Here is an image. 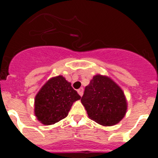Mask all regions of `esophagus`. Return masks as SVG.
<instances>
[{
	"label": "esophagus",
	"instance_id": "34e87169",
	"mask_svg": "<svg viewBox=\"0 0 158 158\" xmlns=\"http://www.w3.org/2000/svg\"><path fill=\"white\" fill-rule=\"evenodd\" d=\"M83 92H84V89H83V88H80V89H79L77 90V93H79V95H80L81 96H83Z\"/></svg>",
	"mask_w": 158,
	"mask_h": 158
}]
</instances>
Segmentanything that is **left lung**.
Segmentation results:
<instances>
[{
  "instance_id": "8db88e82",
  "label": "left lung",
  "mask_w": 158,
  "mask_h": 158,
  "mask_svg": "<svg viewBox=\"0 0 158 158\" xmlns=\"http://www.w3.org/2000/svg\"><path fill=\"white\" fill-rule=\"evenodd\" d=\"M91 119L102 126H113L122 120L127 109V102L121 88L107 76L93 77L81 97Z\"/></svg>"
}]
</instances>
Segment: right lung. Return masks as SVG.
<instances>
[{
    "instance_id": "add662e5",
    "label": "right lung",
    "mask_w": 158,
    "mask_h": 158,
    "mask_svg": "<svg viewBox=\"0 0 158 158\" xmlns=\"http://www.w3.org/2000/svg\"><path fill=\"white\" fill-rule=\"evenodd\" d=\"M81 96L70 82L59 75L51 78L35 99V115L44 125H52L68 115L73 102Z\"/></svg>"
}]
</instances>
